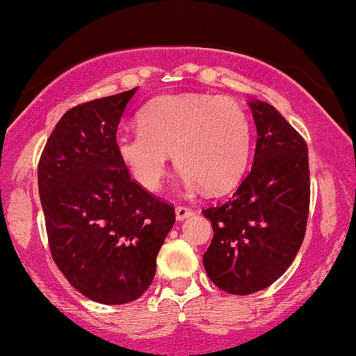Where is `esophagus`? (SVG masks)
<instances>
[{
  "label": "esophagus",
  "mask_w": 356,
  "mask_h": 356,
  "mask_svg": "<svg viewBox=\"0 0 356 356\" xmlns=\"http://www.w3.org/2000/svg\"><path fill=\"white\" fill-rule=\"evenodd\" d=\"M193 209H189L186 206H178L177 207V218L178 220H184V218L191 217L193 216Z\"/></svg>",
  "instance_id": "esophagus-1"
}]
</instances>
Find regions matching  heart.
I'll return each mask as SVG.
<instances>
[{"label": "heart", "mask_w": 356, "mask_h": 356, "mask_svg": "<svg viewBox=\"0 0 356 356\" xmlns=\"http://www.w3.org/2000/svg\"><path fill=\"white\" fill-rule=\"evenodd\" d=\"M140 128L121 129L115 149L136 181L159 191L172 154L189 188L223 193L245 173L251 150V123L245 108L228 97L162 95L140 110Z\"/></svg>", "instance_id": "1"}]
</instances>
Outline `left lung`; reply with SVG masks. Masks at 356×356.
I'll use <instances>...</instances> for the list:
<instances>
[{
  "label": "left lung",
  "instance_id": "left-lung-1",
  "mask_svg": "<svg viewBox=\"0 0 356 356\" xmlns=\"http://www.w3.org/2000/svg\"><path fill=\"white\" fill-rule=\"evenodd\" d=\"M254 162L230 201L204 209L213 228L204 267L218 289L250 295L274 284L293 262L309 213L308 145L266 102H251Z\"/></svg>",
  "mask_w": 356,
  "mask_h": 356
}]
</instances>
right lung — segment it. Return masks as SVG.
Instances as JSON below:
<instances>
[{"mask_svg": "<svg viewBox=\"0 0 356 356\" xmlns=\"http://www.w3.org/2000/svg\"><path fill=\"white\" fill-rule=\"evenodd\" d=\"M136 89L67 110L38 160V193L53 261L92 301L123 305L152 284L175 223L173 204L138 181L115 149Z\"/></svg>", "mask_w": 356, "mask_h": 356, "instance_id": "obj_1", "label": "right lung"}]
</instances>
